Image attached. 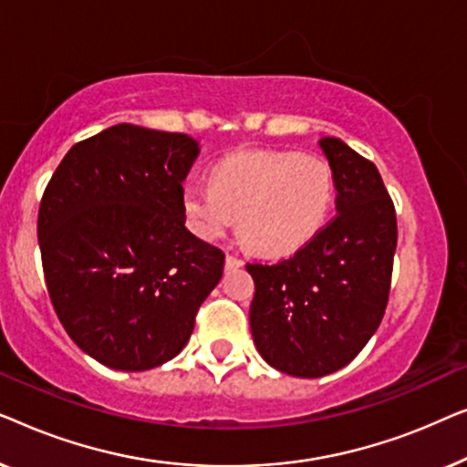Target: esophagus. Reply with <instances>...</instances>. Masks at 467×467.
<instances>
[{
  "label": "esophagus",
  "instance_id": "34e87169",
  "mask_svg": "<svg viewBox=\"0 0 467 467\" xmlns=\"http://www.w3.org/2000/svg\"><path fill=\"white\" fill-rule=\"evenodd\" d=\"M244 265V261L240 257H235V254H227L225 257V270H238V267Z\"/></svg>",
  "mask_w": 467,
  "mask_h": 467
}]
</instances>
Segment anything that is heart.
Wrapping results in <instances>:
<instances>
[{"instance_id": "heart-1", "label": "heart", "mask_w": 467, "mask_h": 467, "mask_svg": "<svg viewBox=\"0 0 467 467\" xmlns=\"http://www.w3.org/2000/svg\"><path fill=\"white\" fill-rule=\"evenodd\" d=\"M334 200V174L321 157L240 150L210 170V187H184L182 214L203 240H219L240 219L248 248L280 257L321 232Z\"/></svg>"}]
</instances>
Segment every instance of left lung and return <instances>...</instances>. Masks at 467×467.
<instances>
[{
	"label": "left lung",
	"instance_id": "8db88e82",
	"mask_svg": "<svg viewBox=\"0 0 467 467\" xmlns=\"http://www.w3.org/2000/svg\"><path fill=\"white\" fill-rule=\"evenodd\" d=\"M336 182V219L278 264H248L251 334L278 372L321 379L348 366L385 315L398 221L376 165L340 138L318 140Z\"/></svg>",
	"mask_w": 467,
	"mask_h": 467
}]
</instances>
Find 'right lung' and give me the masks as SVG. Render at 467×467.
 Instances as JSON below:
<instances>
[{"label":"right lung","instance_id":"obj_1","mask_svg":"<svg viewBox=\"0 0 467 467\" xmlns=\"http://www.w3.org/2000/svg\"><path fill=\"white\" fill-rule=\"evenodd\" d=\"M200 142L114 125L67 150L37 214L44 278L67 336L95 361L144 372L189 342L225 254L184 225Z\"/></svg>","mask_w":467,"mask_h":467}]
</instances>
